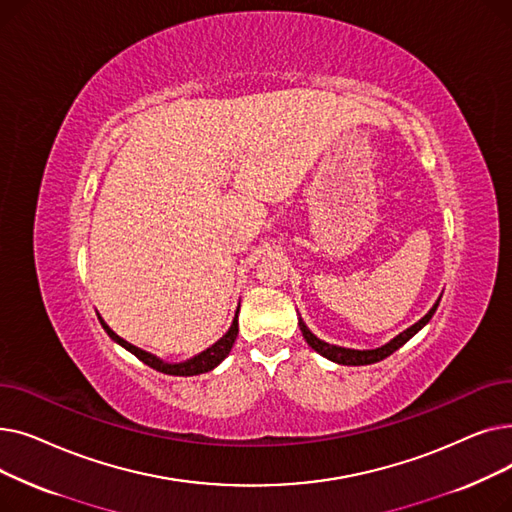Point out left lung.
Here are the masks:
<instances>
[{"label": "left lung", "mask_w": 512, "mask_h": 512, "mask_svg": "<svg viewBox=\"0 0 512 512\" xmlns=\"http://www.w3.org/2000/svg\"><path fill=\"white\" fill-rule=\"evenodd\" d=\"M438 305H440V299L436 301V305L429 309V313L427 315H423L415 326H411L409 330H405L402 334H398L394 340H390L388 344H384L382 348H373V351H355V348H342V346H334V344H328V342H324V340H319L317 336H313L311 332H309V328L303 324L301 321V332H303V336H305V340H307V344L313 348V351H317L321 357H326V359H330V361H334V363H340V365H371V363H378V361H382V359H386V357H390L394 351H398V348L405 344L407 340H411L429 319H432V315L436 313V309H438Z\"/></svg>", "instance_id": "left-lung-1"}]
</instances>
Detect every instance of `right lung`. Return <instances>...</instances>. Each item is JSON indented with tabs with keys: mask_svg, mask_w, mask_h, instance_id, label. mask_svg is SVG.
<instances>
[{
	"mask_svg": "<svg viewBox=\"0 0 512 512\" xmlns=\"http://www.w3.org/2000/svg\"><path fill=\"white\" fill-rule=\"evenodd\" d=\"M99 321H101L103 330H105L107 334H110L112 340H116L120 346H124L126 351H130L134 357L141 359L145 365L153 367L155 371L166 373V375H199V373L211 371L213 367H218V365L226 359V355L230 353V348H232V344H234V340H236V336H238V311H236L230 330H228L218 342H215L213 346H209L207 351H203L201 355H197V357H193V359H188V361H184V363H174V365H172V363H164L161 359H157V357H153V355L141 351V348L132 346L130 342L122 340L118 334H114L110 328L105 326L103 319H99Z\"/></svg>",
	"mask_w": 512,
	"mask_h": 512,
	"instance_id": "1",
	"label": "right lung"
}]
</instances>
